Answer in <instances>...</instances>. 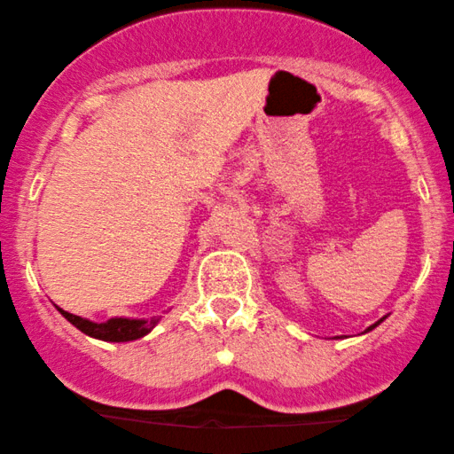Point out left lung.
Masks as SVG:
<instances>
[{
	"label": "left lung",
	"mask_w": 454,
	"mask_h": 454,
	"mask_svg": "<svg viewBox=\"0 0 454 454\" xmlns=\"http://www.w3.org/2000/svg\"><path fill=\"white\" fill-rule=\"evenodd\" d=\"M384 319H386V317H381V319H380V321H375V323H373V325H369L367 329H364V333H367V332H371V329H375V327H378V325H380V323H381V321H384Z\"/></svg>",
	"instance_id": "8db88e82"
}]
</instances>
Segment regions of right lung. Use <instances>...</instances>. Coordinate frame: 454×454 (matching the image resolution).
Wrapping results in <instances>:
<instances>
[{
  "label": "right lung",
  "mask_w": 454,
  "mask_h": 454,
  "mask_svg": "<svg viewBox=\"0 0 454 454\" xmlns=\"http://www.w3.org/2000/svg\"><path fill=\"white\" fill-rule=\"evenodd\" d=\"M67 321L73 323L76 329H81L85 335L96 340H104V342H133V340L144 338L152 329L158 325L162 317H152V319H129V317H112V319L104 323H96L83 317H76L67 310L58 309Z\"/></svg>",
  "instance_id": "add662e5"
}]
</instances>
